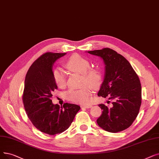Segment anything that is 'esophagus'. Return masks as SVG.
Here are the masks:
<instances>
[{
    "instance_id": "esophagus-1",
    "label": "esophagus",
    "mask_w": 159,
    "mask_h": 159,
    "mask_svg": "<svg viewBox=\"0 0 159 159\" xmlns=\"http://www.w3.org/2000/svg\"><path fill=\"white\" fill-rule=\"evenodd\" d=\"M92 106L91 105H82L81 107L82 108H91Z\"/></svg>"
}]
</instances>
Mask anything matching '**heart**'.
<instances>
[{"instance_id":"1","label":"heart","mask_w":159,"mask_h":159,"mask_svg":"<svg viewBox=\"0 0 159 159\" xmlns=\"http://www.w3.org/2000/svg\"><path fill=\"white\" fill-rule=\"evenodd\" d=\"M66 67L71 71L82 75V84L87 85L80 89H71L66 93V99L71 102L84 104L89 101L92 88L98 89L102 82V74L98 69H91V64L86 58L79 54H73L65 62ZM53 80L59 88L66 84V76L61 68H57L52 72ZM90 86V87L88 86Z\"/></svg>"}]
</instances>
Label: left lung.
<instances>
[{
  "instance_id": "left-lung-1",
  "label": "left lung",
  "mask_w": 159,
  "mask_h": 159,
  "mask_svg": "<svg viewBox=\"0 0 159 159\" xmlns=\"http://www.w3.org/2000/svg\"><path fill=\"white\" fill-rule=\"evenodd\" d=\"M88 52L101 57L105 64L104 80L98 96L114 100L110 108L99 105L102 112L97 123L108 132H120L132 125L139 113L142 88L139 76L125 57L111 49Z\"/></svg>"
}]
</instances>
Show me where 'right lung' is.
<instances>
[{
	"label": "right lung",
	"mask_w": 159,
	"mask_h": 159,
	"mask_svg": "<svg viewBox=\"0 0 159 159\" xmlns=\"http://www.w3.org/2000/svg\"><path fill=\"white\" fill-rule=\"evenodd\" d=\"M66 54H42L31 65L25 80L23 102L26 114L38 130L50 135L67 130L80 108L70 103L60 107L52 102L53 92L58 88L53 80L52 66Z\"/></svg>",
	"instance_id": "1"
}]
</instances>
